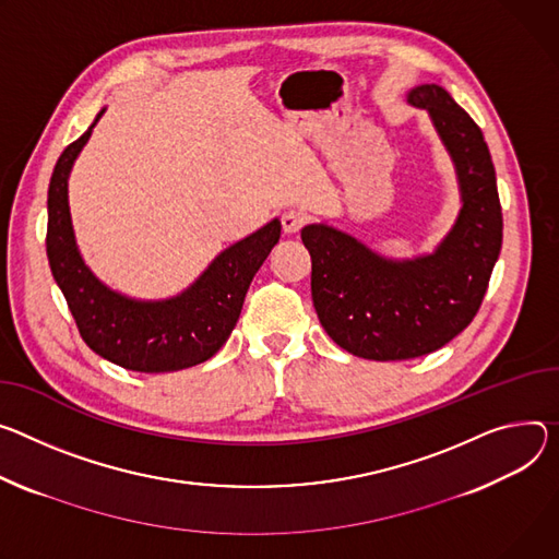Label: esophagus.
<instances>
[{
	"instance_id": "obj_1",
	"label": "esophagus",
	"mask_w": 559,
	"mask_h": 559,
	"mask_svg": "<svg viewBox=\"0 0 559 559\" xmlns=\"http://www.w3.org/2000/svg\"><path fill=\"white\" fill-rule=\"evenodd\" d=\"M306 223H308V216L302 212H296V210H287L281 216V225H283L285 234H298L302 227H306Z\"/></svg>"
}]
</instances>
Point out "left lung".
I'll return each instance as SVG.
<instances>
[{
  "label": "left lung",
  "instance_id": "obj_1",
  "mask_svg": "<svg viewBox=\"0 0 559 559\" xmlns=\"http://www.w3.org/2000/svg\"><path fill=\"white\" fill-rule=\"evenodd\" d=\"M408 103L430 114L462 185V214L439 249L392 263L328 225L300 231L323 330L354 357L372 361L424 357L466 330L501 249L497 178L481 129L437 84L413 88Z\"/></svg>",
  "mask_w": 559,
  "mask_h": 559
}]
</instances>
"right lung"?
Instances as JSON below:
<instances>
[{
    "mask_svg": "<svg viewBox=\"0 0 559 559\" xmlns=\"http://www.w3.org/2000/svg\"><path fill=\"white\" fill-rule=\"evenodd\" d=\"M103 114H97L95 122ZM95 122L62 151L48 185L46 257L80 336L103 359L135 372H174L207 361L229 338L253 274L281 238V223L272 221L225 249L176 298L140 302L107 289L75 247L67 195L69 171Z\"/></svg>",
    "mask_w": 559,
    "mask_h": 559,
    "instance_id": "add662e5",
    "label": "right lung"
}]
</instances>
